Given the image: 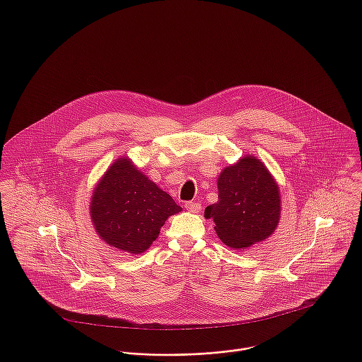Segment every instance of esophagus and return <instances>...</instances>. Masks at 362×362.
<instances>
[{
	"label": "esophagus",
	"instance_id": "esophagus-1",
	"mask_svg": "<svg viewBox=\"0 0 362 362\" xmlns=\"http://www.w3.org/2000/svg\"><path fill=\"white\" fill-rule=\"evenodd\" d=\"M185 209L188 210V211H192V213H198L199 210H201V204H198V202H187L185 204Z\"/></svg>",
	"mask_w": 362,
	"mask_h": 362
}]
</instances>
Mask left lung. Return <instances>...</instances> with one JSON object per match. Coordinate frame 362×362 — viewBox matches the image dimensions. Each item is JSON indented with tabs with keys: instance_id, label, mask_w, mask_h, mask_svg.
<instances>
[{
	"instance_id": "1",
	"label": "left lung",
	"mask_w": 362,
	"mask_h": 362,
	"mask_svg": "<svg viewBox=\"0 0 362 362\" xmlns=\"http://www.w3.org/2000/svg\"><path fill=\"white\" fill-rule=\"evenodd\" d=\"M218 202L205 209L218 238L230 248H247L266 240L280 217L279 187L252 156L223 170L217 181Z\"/></svg>"
}]
</instances>
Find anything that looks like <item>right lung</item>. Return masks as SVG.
Returning <instances> with one entry per match:
<instances>
[{
  "instance_id": "right-lung-1",
  "label": "right lung",
  "mask_w": 362,
  "mask_h": 362,
  "mask_svg": "<svg viewBox=\"0 0 362 362\" xmlns=\"http://www.w3.org/2000/svg\"><path fill=\"white\" fill-rule=\"evenodd\" d=\"M181 209L129 158H124L117 160L98 184L90 214L107 244L141 254L152 245L167 217Z\"/></svg>"
}]
</instances>
